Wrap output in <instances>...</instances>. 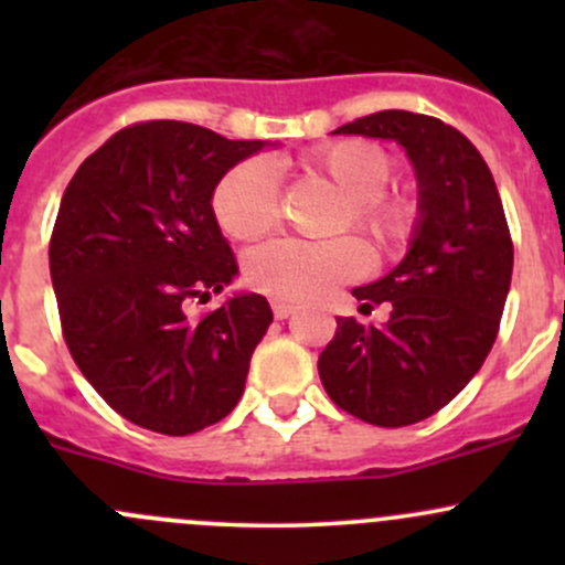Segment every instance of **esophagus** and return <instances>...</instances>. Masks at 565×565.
Segmentation results:
<instances>
[{"label": "esophagus", "instance_id": "obj_1", "mask_svg": "<svg viewBox=\"0 0 565 565\" xmlns=\"http://www.w3.org/2000/svg\"><path fill=\"white\" fill-rule=\"evenodd\" d=\"M270 306H273V317H276V319H287V317L295 315V306L289 303V300H276V298H273Z\"/></svg>", "mask_w": 565, "mask_h": 565}]
</instances>
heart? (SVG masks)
Returning a JSON list of instances; mask_svg holds the SVG:
<instances>
[{
	"label": "heart",
	"mask_w": 565,
	"mask_h": 565,
	"mask_svg": "<svg viewBox=\"0 0 565 565\" xmlns=\"http://www.w3.org/2000/svg\"><path fill=\"white\" fill-rule=\"evenodd\" d=\"M300 172L324 180L341 193V207L330 232H358L377 250L402 246L415 226V204L388 191L393 161L383 147L363 139H341L311 147L298 161ZM213 213L232 241H256L276 226L278 177L270 161L248 158L221 177L213 193ZM366 250L352 237L328 243L276 241L246 259V281L259 292L289 303L319 300L339 284L361 276Z\"/></svg>",
	"instance_id": "1"
}]
</instances>
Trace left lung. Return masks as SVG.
<instances>
[{
	"label": "left lung",
	"mask_w": 565,
	"mask_h": 565,
	"mask_svg": "<svg viewBox=\"0 0 565 565\" xmlns=\"http://www.w3.org/2000/svg\"><path fill=\"white\" fill-rule=\"evenodd\" d=\"M333 134L393 139L418 177V224L407 256L352 295L369 315L391 303L383 328L335 319L319 380L344 413L374 426H409L446 407L487 361L514 270V243L481 152L426 114L388 111Z\"/></svg>",
	"instance_id": "left-lung-1"
}]
</instances>
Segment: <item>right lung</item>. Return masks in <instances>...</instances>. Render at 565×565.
<instances>
[{
    "mask_svg": "<svg viewBox=\"0 0 565 565\" xmlns=\"http://www.w3.org/2000/svg\"><path fill=\"white\" fill-rule=\"evenodd\" d=\"M265 145L177 119L136 122L62 193L49 243L62 335L89 385L141 429L193 435L241 402L270 306L254 292L202 319L185 306L237 276L210 202Z\"/></svg>",
    "mask_w": 565,
    "mask_h": 565,
    "instance_id": "1",
    "label": "right lung"
}]
</instances>
